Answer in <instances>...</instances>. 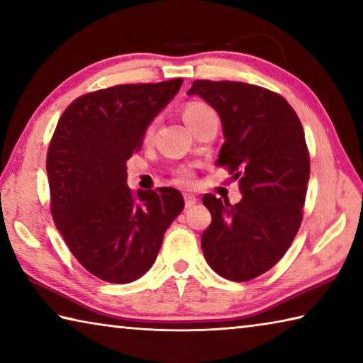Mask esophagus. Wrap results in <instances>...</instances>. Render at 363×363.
I'll return each mask as SVG.
<instances>
[{"instance_id": "34e87169", "label": "esophagus", "mask_w": 363, "mask_h": 363, "mask_svg": "<svg viewBox=\"0 0 363 363\" xmlns=\"http://www.w3.org/2000/svg\"><path fill=\"white\" fill-rule=\"evenodd\" d=\"M184 201H186V208H192L196 205V196L192 194L184 195Z\"/></svg>"}]
</instances>
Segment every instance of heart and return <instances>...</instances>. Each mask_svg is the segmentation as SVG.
<instances>
[{
  "label": "heart",
  "instance_id": "obj_1",
  "mask_svg": "<svg viewBox=\"0 0 363 363\" xmlns=\"http://www.w3.org/2000/svg\"><path fill=\"white\" fill-rule=\"evenodd\" d=\"M214 113L213 110L206 106L203 102H187L186 106H184L182 110V116H184V121L187 123L190 128H194L195 125H199V123L206 118L208 115ZM153 131H155V125H149L145 130V140H149L153 136ZM182 181H187V176H182Z\"/></svg>",
  "mask_w": 363,
  "mask_h": 363
}]
</instances>
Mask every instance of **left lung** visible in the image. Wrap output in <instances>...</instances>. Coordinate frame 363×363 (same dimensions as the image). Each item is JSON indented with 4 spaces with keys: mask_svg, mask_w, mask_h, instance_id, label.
I'll return each mask as SVG.
<instances>
[{
    "mask_svg": "<svg viewBox=\"0 0 363 363\" xmlns=\"http://www.w3.org/2000/svg\"><path fill=\"white\" fill-rule=\"evenodd\" d=\"M187 94L218 112L224 144L216 164L229 168L243 195L235 205L203 195L211 213L205 259L227 280L256 279L281 259L303 220L311 173L303 125L284 97L261 86L196 79Z\"/></svg>",
    "mask_w": 363,
    "mask_h": 363,
    "instance_id": "left-lung-1",
    "label": "left lung"
}]
</instances>
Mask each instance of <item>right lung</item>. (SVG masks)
I'll return each mask as SVG.
<instances>
[{"instance_id":"add662e5","label":"right lung","mask_w":363,"mask_h":363,"mask_svg":"<svg viewBox=\"0 0 363 363\" xmlns=\"http://www.w3.org/2000/svg\"><path fill=\"white\" fill-rule=\"evenodd\" d=\"M182 78L120 84L84 94L60 116L48 149L51 213L78 262L108 284H131L152 267L163 235L184 210L179 190H138L126 162Z\"/></svg>"}]
</instances>
